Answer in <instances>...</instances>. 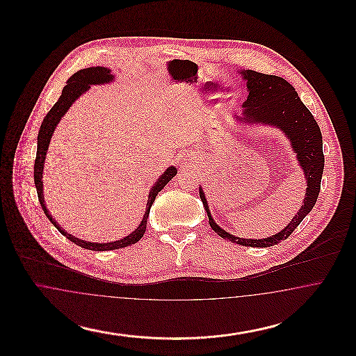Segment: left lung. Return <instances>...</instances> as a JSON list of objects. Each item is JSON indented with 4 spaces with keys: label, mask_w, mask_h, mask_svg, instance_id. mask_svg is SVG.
Masks as SVG:
<instances>
[{
    "label": "left lung",
    "mask_w": 356,
    "mask_h": 356,
    "mask_svg": "<svg viewBox=\"0 0 356 356\" xmlns=\"http://www.w3.org/2000/svg\"><path fill=\"white\" fill-rule=\"evenodd\" d=\"M241 73L247 80V86L250 90L247 102L243 104L245 108V120L276 125L289 137L293 151L298 153V160L305 170L307 180L305 204L283 231L271 237L254 240L240 238L221 229L209 213L203 189H200L199 193L209 219L208 222L219 236L244 247L263 248L286 240L316 203L321 192L324 170L322 132L312 113L299 99L298 92L287 80L279 76L259 73L254 70H245Z\"/></svg>",
    "instance_id": "1"
}]
</instances>
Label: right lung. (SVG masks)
Returning <instances> with one entry per match:
<instances>
[{
    "label": "right lung",
    "mask_w": 356,
    "mask_h": 356,
    "mask_svg": "<svg viewBox=\"0 0 356 356\" xmlns=\"http://www.w3.org/2000/svg\"><path fill=\"white\" fill-rule=\"evenodd\" d=\"M113 79V76L109 73V69L102 68V67H96V68L81 69L79 72H76L73 76L69 77L67 85L64 86L60 99L57 102L51 106V111L47 113V116L44 118V121L40 127L38 131V137H37V153H35V160H34V186L37 189V195H38V202L41 204L44 213L47 215V218L51 220V224L64 235L69 238L70 241H73L74 244L83 247L85 250H90V251H112V250H119V248H125L128 245H132L137 243L141 237L144 236L145 229H147V221H148V215L151 211L153 202L157 196V193L168 184L170 179L176 175L177 170L175 167H170L165 170L159 180L154 183L151 192H149V197H148V203H147V211L145 215L143 218V221L140 222V225L137 227V229L134 231L131 235H128L118 241H112V243H90V241H84L81 238L72 236L70 234H67L64 229H61V227L54 221L51 218L49 211L47 209L45 203H44V195H42V170H44V161H45V156L47 151L49 147V141H51L53 131L56 128V125L58 124L60 119L64 116V113L69 109V106L73 104V102L81 95L88 90V88L92 84H102V83H108Z\"/></svg>",
    "instance_id": "add662e5"
}]
</instances>
